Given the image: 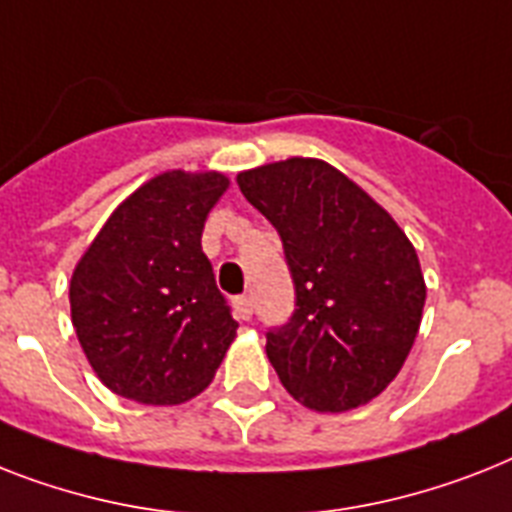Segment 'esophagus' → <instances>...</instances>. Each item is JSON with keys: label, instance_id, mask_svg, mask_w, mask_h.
Listing matches in <instances>:
<instances>
[{"label": "esophagus", "instance_id": "1", "mask_svg": "<svg viewBox=\"0 0 512 512\" xmlns=\"http://www.w3.org/2000/svg\"><path fill=\"white\" fill-rule=\"evenodd\" d=\"M234 310L242 321H249V318H252V310H255V302H252L249 294H242V297L234 299Z\"/></svg>", "mask_w": 512, "mask_h": 512}]
</instances>
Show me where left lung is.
Masks as SVG:
<instances>
[{"label":"left lung","mask_w":512,"mask_h":512,"mask_svg":"<svg viewBox=\"0 0 512 512\" xmlns=\"http://www.w3.org/2000/svg\"><path fill=\"white\" fill-rule=\"evenodd\" d=\"M236 184L281 236L297 294L289 323L265 334L281 384L318 413L371 402L400 373L421 326L426 284L410 239L323 160L270 162Z\"/></svg>","instance_id":"8db88e82"}]
</instances>
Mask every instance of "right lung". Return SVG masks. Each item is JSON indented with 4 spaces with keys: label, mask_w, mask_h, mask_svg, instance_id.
I'll return each instance as SVG.
<instances>
[{
    "label": "right lung",
    "mask_w": 512,
    "mask_h": 512,
    "mask_svg": "<svg viewBox=\"0 0 512 512\" xmlns=\"http://www.w3.org/2000/svg\"><path fill=\"white\" fill-rule=\"evenodd\" d=\"M223 173L168 170L107 218L70 278V315L99 381L141 405H181L213 381L239 323L202 252Z\"/></svg>",
    "instance_id": "add662e5"
}]
</instances>
